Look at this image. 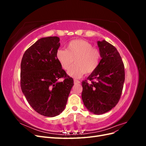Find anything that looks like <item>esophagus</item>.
I'll list each match as a JSON object with an SVG mask.
<instances>
[{"label": "esophagus", "instance_id": "esophagus-1", "mask_svg": "<svg viewBox=\"0 0 146 146\" xmlns=\"http://www.w3.org/2000/svg\"><path fill=\"white\" fill-rule=\"evenodd\" d=\"M74 84H75V85H76V84H78V83H80V81L77 80H74Z\"/></svg>", "mask_w": 146, "mask_h": 146}]
</instances>
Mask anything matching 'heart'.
Returning <instances> with one entry per match:
<instances>
[{
	"instance_id": "b5f03b06",
	"label": "heart",
	"mask_w": 146,
	"mask_h": 146,
	"mask_svg": "<svg viewBox=\"0 0 146 146\" xmlns=\"http://www.w3.org/2000/svg\"><path fill=\"white\" fill-rule=\"evenodd\" d=\"M56 57L64 70H68L74 63L75 65L68 72L69 76L75 78L84 74L93 73L99 66L100 53L90 42L84 39H75L70 41L66 49L57 50Z\"/></svg>"
}]
</instances>
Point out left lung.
Listing matches in <instances>:
<instances>
[{
	"label": "left lung",
	"instance_id": "left-lung-1",
	"mask_svg": "<svg viewBox=\"0 0 146 146\" xmlns=\"http://www.w3.org/2000/svg\"><path fill=\"white\" fill-rule=\"evenodd\" d=\"M98 44L102 59L95 71L82 82V98L90 112L102 114L115 107L120 99L125 69L115 47L105 40L98 41Z\"/></svg>",
	"mask_w": 146,
	"mask_h": 146
}]
</instances>
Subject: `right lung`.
<instances>
[{
	"label": "right lung",
	"mask_w": 146,
	"mask_h": 146,
	"mask_svg": "<svg viewBox=\"0 0 146 146\" xmlns=\"http://www.w3.org/2000/svg\"><path fill=\"white\" fill-rule=\"evenodd\" d=\"M60 46L57 36L39 39L26 50L21 64L22 91L35 111L47 117L63 111L74 85L56 59Z\"/></svg>",
	"instance_id": "add662e5"
}]
</instances>
